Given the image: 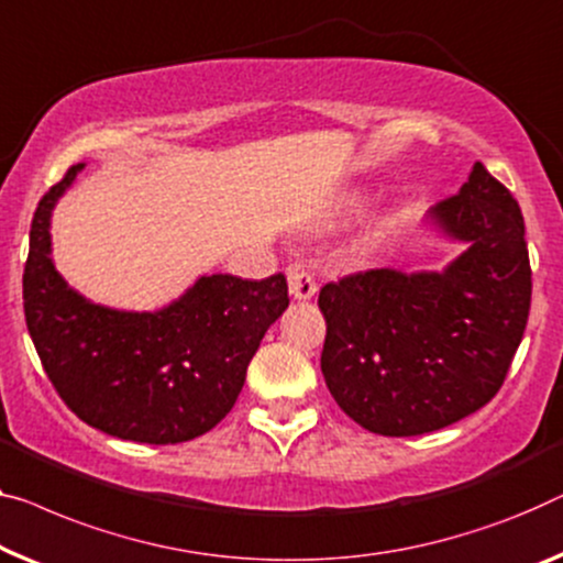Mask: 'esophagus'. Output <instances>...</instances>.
<instances>
[{"label": "esophagus", "mask_w": 563, "mask_h": 563, "mask_svg": "<svg viewBox=\"0 0 563 563\" xmlns=\"http://www.w3.org/2000/svg\"><path fill=\"white\" fill-rule=\"evenodd\" d=\"M288 288H290V296L298 298V300H308L316 296L318 285L313 280V275L308 271H303L300 265H290L288 267Z\"/></svg>", "instance_id": "34e87169"}]
</instances>
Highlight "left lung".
I'll list each match as a JSON object with an SVG mask.
<instances>
[{"label":"left lung","instance_id":"8db88e82","mask_svg":"<svg viewBox=\"0 0 563 563\" xmlns=\"http://www.w3.org/2000/svg\"><path fill=\"white\" fill-rule=\"evenodd\" d=\"M432 222L467 250L442 273H354L325 283L321 372L364 430L412 438L477 412L506 382L531 310L514 195L477 162Z\"/></svg>","mask_w":563,"mask_h":563}]
</instances>
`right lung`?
Masks as SVG:
<instances>
[{"label": "right lung", "instance_id": "1", "mask_svg": "<svg viewBox=\"0 0 563 563\" xmlns=\"http://www.w3.org/2000/svg\"><path fill=\"white\" fill-rule=\"evenodd\" d=\"M82 164L40 199L22 275L24 321L60 399L111 438L176 444L222 422L265 331L288 308L285 275H205L156 313L90 303L49 257V212Z\"/></svg>", "mask_w": 563, "mask_h": 563}]
</instances>
